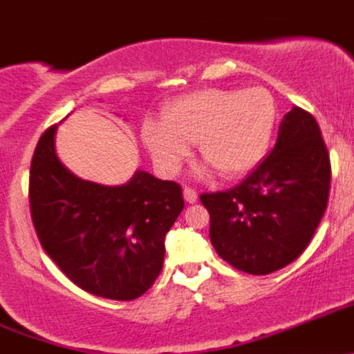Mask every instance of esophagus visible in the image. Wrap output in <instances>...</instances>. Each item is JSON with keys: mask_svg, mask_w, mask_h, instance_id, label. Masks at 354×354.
<instances>
[{"mask_svg": "<svg viewBox=\"0 0 354 354\" xmlns=\"http://www.w3.org/2000/svg\"><path fill=\"white\" fill-rule=\"evenodd\" d=\"M184 199L187 203H196V201H198V192H196L192 187H187V185H185V187H184Z\"/></svg>", "mask_w": 354, "mask_h": 354, "instance_id": "esophagus-1", "label": "esophagus"}]
</instances>
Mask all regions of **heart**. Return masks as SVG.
Returning <instances> with one entry per match:
<instances>
[{
  "label": "heart",
  "mask_w": 354,
  "mask_h": 354,
  "mask_svg": "<svg viewBox=\"0 0 354 354\" xmlns=\"http://www.w3.org/2000/svg\"><path fill=\"white\" fill-rule=\"evenodd\" d=\"M163 122L146 120L142 141L153 162L176 174L198 142L201 158L223 178L253 170L268 151L277 103L263 87L246 91L199 89L165 104Z\"/></svg>",
  "instance_id": "obj_1"
}]
</instances>
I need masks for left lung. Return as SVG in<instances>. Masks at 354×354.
<instances>
[{"label":"left lung","instance_id":"1","mask_svg":"<svg viewBox=\"0 0 354 354\" xmlns=\"http://www.w3.org/2000/svg\"><path fill=\"white\" fill-rule=\"evenodd\" d=\"M330 158L311 113L295 106L270 155L229 191L203 192L209 239L222 260L251 275L292 263L310 244L328 201Z\"/></svg>","mask_w":354,"mask_h":354}]
</instances>
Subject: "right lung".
I'll list each match as a JSON object with an SVG mask.
<instances>
[{
  "instance_id": "add662e5",
  "label": "right lung",
  "mask_w": 354,
  "mask_h": 354,
  "mask_svg": "<svg viewBox=\"0 0 354 354\" xmlns=\"http://www.w3.org/2000/svg\"><path fill=\"white\" fill-rule=\"evenodd\" d=\"M51 125L29 174L30 216L41 246L86 292L131 301L158 279L165 236L184 208L177 182L138 170L125 185L82 180L62 165Z\"/></svg>"
}]
</instances>
